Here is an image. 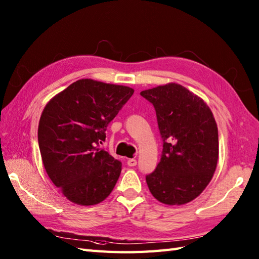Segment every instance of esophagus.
<instances>
[{
  "label": "esophagus",
  "mask_w": 259,
  "mask_h": 259,
  "mask_svg": "<svg viewBox=\"0 0 259 259\" xmlns=\"http://www.w3.org/2000/svg\"><path fill=\"white\" fill-rule=\"evenodd\" d=\"M126 164H128L129 167H135L137 164V160L135 158H131V159H128V161H126Z\"/></svg>",
  "instance_id": "obj_1"
}]
</instances>
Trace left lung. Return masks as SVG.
Here are the masks:
<instances>
[{
  "label": "left lung",
  "instance_id": "8db88e82",
  "mask_svg": "<svg viewBox=\"0 0 259 259\" xmlns=\"http://www.w3.org/2000/svg\"><path fill=\"white\" fill-rule=\"evenodd\" d=\"M155 107L162 139L157 168L146 176L152 196L166 205H184L206 188L218 161V129L199 97L176 83L140 92Z\"/></svg>",
  "mask_w": 259,
  "mask_h": 259
}]
</instances>
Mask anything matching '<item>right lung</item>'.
<instances>
[{
  "label": "right lung",
  "instance_id": "1",
  "mask_svg": "<svg viewBox=\"0 0 259 259\" xmlns=\"http://www.w3.org/2000/svg\"><path fill=\"white\" fill-rule=\"evenodd\" d=\"M133 95L129 87L82 79L43 110L37 130L42 161L70 201L96 205L114 188L122 164L100 145L108 124Z\"/></svg>",
  "mask_w": 259,
  "mask_h": 259
}]
</instances>
